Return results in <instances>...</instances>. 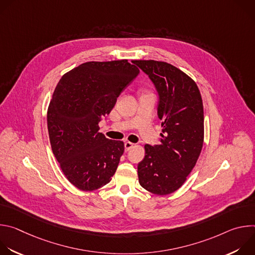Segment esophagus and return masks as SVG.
I'll use <instances>...</instances> for the list:
<instances>
[{
  "label": "esophagus",
  "instance_id": "1",
  "mask_svg": "<svg viewBox=\"0 0 255 255\" xmlns=\"http://www.w3.org/2000/svg\"><path fill=\"white\" fill-rule=\"evenodd\" d=\"M133 143H131V142H129V141H127V142H125L124 143V147H125V151L127 152V151H129L132 147H133Z\"/></svg>",
  "mask_w": 255,
  "mask_h": 255
}]
</instances>
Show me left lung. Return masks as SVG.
Segmentation results:
<instances>
[{
  "label": "left lung",
  "mask_w": 255,
  "mask_h": 255,
  "mask_svg": "<svg viewBox=\"0 0 255 255\" xmlns=\"http://www.w3.org/2000/svg\"><path fill=\"white\" fill-rule=\"evenodd\" d=\"M158 93L162 131L158 145L146 144L138 164L142 188L155 195L178 190L197 163L204 142V108L197 84L177 67L156 60L133 61Z\"/></svg>",
  "instance_id": "1"
}]
</instances>
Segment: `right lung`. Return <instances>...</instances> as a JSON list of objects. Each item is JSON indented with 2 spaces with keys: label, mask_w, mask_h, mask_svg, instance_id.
<instances>
[{
  "label": "right lung",
  "mask_w": 255,
  "mask_h": 255,
  "mask_svg": "<svg viewBox=\"0 0 255 255\" xmlns=\"http://www.w3.org/2000/svg\"><path fill=\"white\" fill-rule=\"evenodd\" d=\"M138 74L127 59L89 61L58 82L47 111L49 140L62 172L78 189H100L116 172L124 143L106 138L99 123Z\"/></svg>",
  "instance_id": "right-lung-1"
}]
</instances>
